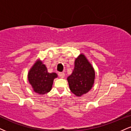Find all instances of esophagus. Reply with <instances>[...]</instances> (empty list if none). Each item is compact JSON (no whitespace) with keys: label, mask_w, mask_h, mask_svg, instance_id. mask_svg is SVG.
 <instances>
[{"label":"esophagus","mask_w":131,"mask_h":131,"mask_svg":"<svg viewBox=\"0 0 131 131\" xmlns=\"http://www.w3.org/2000/svg\"><path fill=\"white\" fill-rule=\"evenodd\" d=\"M59 75L60 78H64V72H59Z\"/></svg>","instance_id":"34e87169"}]
</instances>
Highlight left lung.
Segmentation results:
<instances>
[{"instance_id":"obj_1","label":"left lung","mask_w":131,"mask_h":131,"mask_svg":"<svg viewBox=\"0 0 131 131\" xmlns=\"http://www.w3.org/2000/svg\"><path fill=\"white\" fill-rule=\"evenodd\" d=\"M94 79V68L85 55L81 53L75 60L73 71L67 78L71 91L76 96H82L91 89Z\"/></svg>"}]
</instances>
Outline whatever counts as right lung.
<instances>
[{"instance_id":"1","label":"right lung","mask_w":131,"mask_h":131,"mask_svg":"<svg viewBox=\"0 0 131 131\" xmlns=\"http://www.w3.org/2000/svg\"><path fill=\"white\" fill-rule=\"evenodd\" d=\"M27 76L35 92L45 94L51 90L53 80L58 75L56 72H48L45 64L40 59H38L29 70Z\"/></svg>"}]
</instances>
